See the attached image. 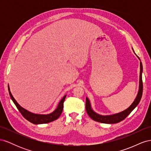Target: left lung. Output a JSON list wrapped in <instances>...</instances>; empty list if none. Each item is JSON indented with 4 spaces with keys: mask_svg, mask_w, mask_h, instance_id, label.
Listing matches in <instances>:
<instances>
[{
    "mask_svg": "<svg viewBox=\"0 0 151 151\" xmlns=\"http://www.w3.org/2000/svg\"><path fill=\"white\" fill-rule=\"evenodd\" d=\"M139 58V57H137ZM140 59V58H139ZM140 81H139V90L137 96L136 98L135 99L134 101L133 102L130 106L128 108L125 110L119 113L115 114V115H108V116H103L99 114L95 113L91 106V104L88 98H86V109L88 113V115L91 118H92L94 121L98 122H101L103 123H116L124 120L125 118L129 115V114L134 110V108L137 106L139 103L142 96V91H143V83H142V62H140Z\"/></svg>",
    "mask_w": 151,
    "mask_h": 151,
    "instance_id": "8db88e82",
    "label": "left lung"
}]
</instances>
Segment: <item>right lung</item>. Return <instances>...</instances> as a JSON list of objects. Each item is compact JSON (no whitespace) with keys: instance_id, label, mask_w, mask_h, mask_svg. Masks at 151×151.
Instances as JSON below:
<instances>
[{"instance_id":"1","label":"right lung","mask_w":151,"mask_h":151,"mask_svg":"<svg viewBox=\"0 0 151 151\" xmlns=\"http://www.w3.org/2000/svg\"><path fill=\"white\" fill-rule=\"evenodd\" d=\"M8 89H9V95L11 96V99L14 103L15 104L18 110L20 111L21 115L23 116V117L27 120H28L31 123H33V124H43V123H50L51 122H53L55 120L59 118L60 116L61 113L63 111V102H64V100L65 99L66 95L63 97V98L61 99V101L59 103L57 108H56L55 110L53 112L48 114V115H38V114H35L33 113H31L28 111H27L26 109L22 108L20 105L17 103V101L15 100L12 96V95L10 91L9 86H8Z\"/></svg>"}]
</instances>
